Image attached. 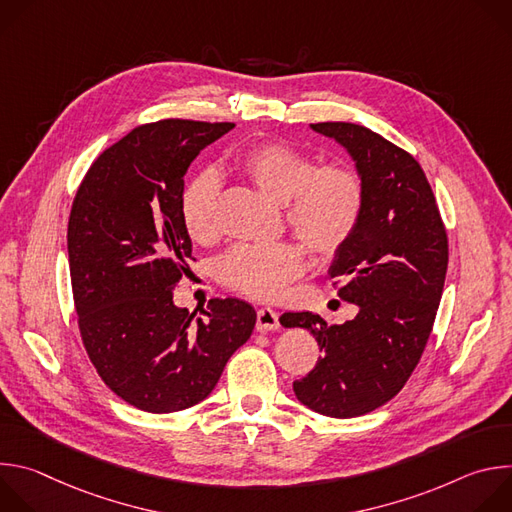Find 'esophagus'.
<instances>
[{
  "instance_id": "esophagus-1",
  "label": "esophagus",
  "mask_w": 512,
  "mask_h": 512,
  "mask_svg": "<svg viewBox=\"0 0 512 512\" xmlns=\"http://www.w3.org/2000/svg\"><path fill=\"white\" fill-rule=\"evenodd\" d=\"M279 328V316L271 308H261L257 312V330L259 332H269Z\"/></svg>"
}]
</instances>
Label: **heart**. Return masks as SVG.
<instances>
[{
  "instance_id": "obj_1",
  "label": "heart",
  "mask_w": 512,
  "mask_h": 512,
  "mask_svg": "<svg viewBox=\"0 0 512 512\" xmlns=\"http://www.w3.org/2000/svg\"><path fill=\"white\" fill-rule=\"evenodd\" d=\"M237 172L265 196L283 202L285 223L314 255H336L354 235L367 190L362 176L346 164L314 166V160L281 141H259L235 160ZM221 180L214 172L192 178L180 200L188 237L210 245L218 225ZM304 255L294 243L235 245L216 261V279L227 289L259 302L279 300L304 273Z\"/></svg>"
}]
</instances>
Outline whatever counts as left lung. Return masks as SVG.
Instances as JSON below:
<instances>
[{"instance_id": "left-lung-1", "label": "left lung", "mask_w": 512, "mask_h": 512, "mask_svg": "<svg viewBox=\"0 0 512 512\" xmlns=\"http://www.w3.org/2000/svg\"><path fill=\"white\" fill-rule=\"evenodd\" d=\"M340 141L362 176L364 210L336 253L330 279L358 306L354 320L285 312L306 328L322 358L294 381L296 397L328 417H358L391 401L409 381L429 340L448 271V233L419 162L379 133L344 121L312 125Z\"/></svg>"}]
</instances>
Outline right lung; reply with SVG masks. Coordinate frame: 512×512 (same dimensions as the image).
<instances>
[{"label": "right lung", "instance_id": "1", "mask_svg": "<svg viewBox=\"0 0 512 512\" xmlns=\"http://www.w3.org/2000/svg\"><path fill=\"white\" fill-rule=\"evenodd\" d=\"M235 123L137 125L87 170L68 216V265L83 346L129 405L174 413L200 403L243 346L255 310L210 300L202 318L172 302L192 241L180 200L192 160Z\"/></svg>", "mask_w": 512, "mask_h": 512}]
</instances>
